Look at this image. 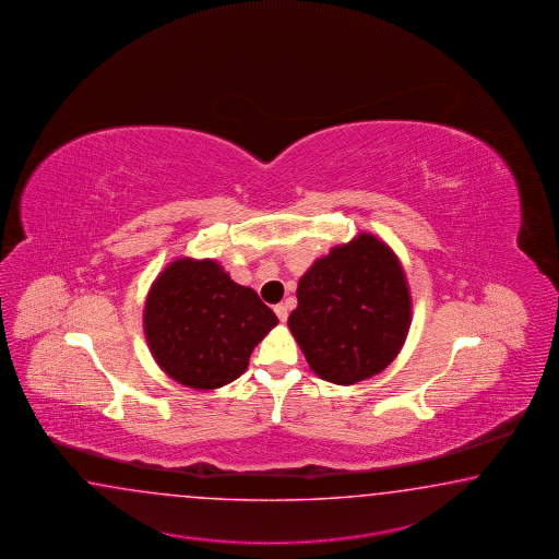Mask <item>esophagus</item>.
<instances>
[{
  "instance_id": "1",
  "label": "esophagus",
  "mask_w": 559,
  "mask_h": 559,
  "mask_svg": "<svg viewBox=\"0 0 559 559\" xmlns=\"http://www.w3.org/2000/svg\"><path fill=\"white\" fill-rule=\"evenodd\" d=\"M274 312H276V317H278L281 323H285L286 319H288V310H286L285 305H276Z\"/></svg>"
}]
</instances>
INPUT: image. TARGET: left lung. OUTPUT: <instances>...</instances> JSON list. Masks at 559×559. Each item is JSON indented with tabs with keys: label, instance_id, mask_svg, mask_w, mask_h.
<instances>
[{
	"label": "left lung",
	"instance_id": "left-lung-1",
	"mask_svg": "<svg viewBox=\"0 0 559 559\" xmlns=\"http://www.w3.org/2000/svg\"><path fill=\"white\" fill-rule=\"evenodd\" d=\"M297 298L288 329L310 369L336 385H355L386 369L409 333L403 266L367 233L314 262L298 281Z\"/></svg>",
	"mask_w": 559,
	"mask_h": 559
}]
</instances>
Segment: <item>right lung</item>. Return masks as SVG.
<instances>
[{"label": "right lung", "instance_id": "1", "mask_svg": "<svg viewBox=\"0 0 559 559\" xmlns=\"http://www.w3.org/2000/svg\"><path fill=\"white\" fill-rule=\"evenodd\" d=\"M278 319L218 262L178 259L154 281L144 305L152 357L176 383L209 391L249 367L250 353Z\"/></svg>", "mask_w": 559, "mask_h": 559}]
</instances>
